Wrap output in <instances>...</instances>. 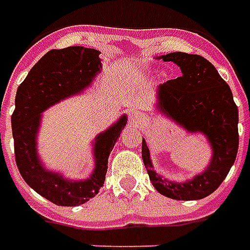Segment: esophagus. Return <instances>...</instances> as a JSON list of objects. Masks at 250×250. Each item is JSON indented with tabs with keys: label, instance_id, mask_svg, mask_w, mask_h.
Masks as SVG:
<instances>
[{
	"label": "esophagus",
	"instance_id": "esophagus-1",
	"mask_svg": "<svg viewBox=\"0 0 250 250\" xmlns=\"http://www.w3.org/2000/svg\"><path fill=\"white\" fill-rule=\"evenodd\" d=\"M143 121H144L143 114H140L137 111H130V113H129V122H130V125L137 126L139 124H143Z\"/></svg>",
	"mask_w": 250,
	"mask_h": 250
}]
</instances>
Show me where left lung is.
I'll use <instances>...</instances> for the list:
<instances>
[{"instance_id":"1","label":"left lung","mask_w":250,"mask_h":250,"mask_svg":"<svg viewBox=\"0 0 250 250\" xmlns=\"http://www.w3.org/2000/svg\"><path fill=\"white\" fill-rule=\"evenodd\" d=\"M155 59L172 62L182 71L180 78L157 86L155 111L186 133L203 136L211 156L201 172L186 180H172L153 168L149 148L143 139V162L152 185L162 195L175 201L203 199L218 188L235 162L238 109L229 84L203 56L171 52Z\"/></svg>"}]
</instances>
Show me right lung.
<instances>
[{
    "label": "right lung",
    "mask_w": 250,
    "mask_h": 250,
    "mask_svg": "<svg viewBox=\"0 0 250 250\" xmlns=\"http://www.w3.org/2000/svg\"><path fill=\"white\" fill-rule=\"evenodd\" d=\"M100 54L101 51L82 45L51 49L17 88L12 114L17 168L26 185L58 206H79L100 192L111 149L128 122L126 114H122L91 140L94 167L86 179L68 178L62 171L47 168L42 160L37 140L43 113L93 86L102 71Z\"/></svg>",
    "instance_id": "add662e5"
}]
</instances>
